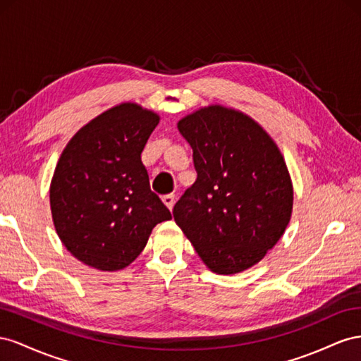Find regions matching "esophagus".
I'll use <instances>...</instances> for the list:
<instances>
[{
	"instance_id": "34e87169",
	"label": "esophagus",
	"mask_w": 361,
	"mask_h": 361,
	"mask_svg": "<svg viewBox=\"0 0 361 361\" xmlns=\"http://www.w3.org/2000/svg\"><path fill=\"white\" fill-rule=\"evenodd\" d=\"M161 201H163V204L166 205L169 210H172L173 204H175V197H173V195H164V197L161 198Z\"/></svg>"
}]
</instances>
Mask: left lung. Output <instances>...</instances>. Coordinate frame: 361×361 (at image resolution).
Here are the masks:
<instances>
[{
  "instance_id": "obj_1",
  "label": "left lung",
  "mask_w": 361,
  "mask_h": 361,
  "mask_svg": "<svg viewBox=\"0 0 361 361\" xmlns=\"http://www.w3.org/2000/svg\"><path fill=\"white\" fill-rule=\"evenodd\" d=\"M197 181L173 219L204 264L233 275L259 263L292 218L293 186L280 148L243 111L212 104L178 121Z\"/></svg>"
}]
</instances>
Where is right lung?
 <instances>
[{"label":"right lung","instance_id":"obj_1","mask_svg":"<svg viewBox=\"0 0 361 361\" xmlns=\"http://www.w3.org/2000/svg\"><path fill=\"white\" fill-rule=\"evenodd\" d=\"M159 121L152 110L122 102L81 127L61 152L51 214L61 243L81 263L121 271L137 259L154 226L172 218L140 160Z\"/></svg>","mask_w":361,"mask_h":361}]
</instances>
